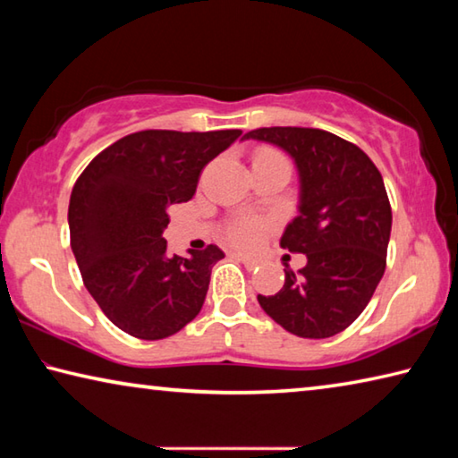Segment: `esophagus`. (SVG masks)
Instances as JSON below:
<instances>
[{
	"instance_id": "esophagus-1",
	"label": "esophagus",
	"mask_w": 458,
	"mask_h": 458,
	"mask_svg": "<svg viewBox=\"0 0 458 458\" xmlns=\"http://www.w3.org/2000/svg\"><path fill=\"white\" fill-rule=\"evenodd\" d=\"M238 259L244 262L246 268H257L262 265V259L260 257H248V254H238Z\"/></svg>"
}]
</instances>
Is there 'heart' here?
<instances>
[{
	"label": "heart",
	"mask_w": 458,
	"mask_h": 458,
	"mask_svg": "<svg viewBox=\"0 0 458 458\" xmlns=\"http://www.w3.org/2000/svg\"><path fill=\"white\" fill-rule=\"evenodd\" d=\"M260 155H276V153H260ZM273 228V220L260 218V216H240V218L232 220L226 228H224V236H226L232 246L238 248H254L262 242L267 232Z\"/></svg>",
	"instance_id": "1"
}]
</instances>
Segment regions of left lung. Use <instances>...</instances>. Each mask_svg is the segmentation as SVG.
Returning <instances> with one entry per match:
<instances>
[{"instance_id":"left-lung-1","label":"left lung","mask_w":458,"mask_h":458,"mask_svg":"<svg viewBox=\"0 0 458 458\" xmlns=\"http://www.w3.org/2000/svg\"><path fill=\"white\" fill-rule=\"evenodd\" d=\"M244 139L273 143L294 159L299 216L281 246L307 265L284 268L276 294H259L268 317L293 335H337L368 307L386 270L392 208L382 174L358 145L323 129L262 127Z\"/></svg>"}]
</instances>
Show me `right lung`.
<instances>
[{
	"label": "right lung",
	"instance_id": "add662e5",
	"mask_svg": "<svg viewBox=\"0 0 458 458\" xmlns=\"http://www.w3.org/2000/svg\"><path fill=\"white\" fill-rule=\"evenodd\" d=\"M240 135L139 131L100 151L76 180L68 206L76 265L121 331L165 339L199 313L224 252L210 244L190 259L169 257L164 230L169 208L193 198L201 169Z\"/></svg>",
	"mask_w": 458,
	"mask_h": 458
}]
</instances>
